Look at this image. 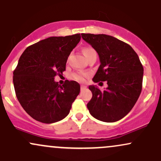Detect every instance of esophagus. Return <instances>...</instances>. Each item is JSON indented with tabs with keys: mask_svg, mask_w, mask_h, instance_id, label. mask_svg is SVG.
Segmentation results:
<instances>
[{
	"mask_svg": "<svg viewBox=\"0 0 161 161\" xmlns=\"http://www.w3.org/2000/svg\"><path fill=\"white\" fill-rule=\"evenodd\" d=\"M86 88H87L86 86H84V85H82V86H81V91H84V90H86Z\"/></svg>",
	"mask_w": 161,
	"mask_h": 161,
	"instance_id": "obj_1",
	"label": "esophagus"
}]
</instances>
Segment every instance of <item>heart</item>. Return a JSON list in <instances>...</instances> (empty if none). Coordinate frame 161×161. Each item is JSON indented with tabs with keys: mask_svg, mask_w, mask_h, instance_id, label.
Masks as SVG:
<instances>
[{
	"mask_svg": "<svg viewBox=\"0 0 161 161\" xmlns=\"http://www.w3.org/2000/svg\"><path fill=\"white\" fill-rule=\"evenodd\" d=\"M82 53L84 54V56L86 57V59H88L91 55L96 53L95 51L92 47H85L82 49ZM88 75V73H84V72H76L72 74V78L75 80L78 81V82H84L86 77Z\"/></svg>",
	"mask_w": 161,
	"mask_h": 161,
	"instance_id": "b5f03b06",
	"label": "heart"
}]
</instances>
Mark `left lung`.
<instances>
[{
    "label": "left lung",
    "instance_id": "1",
    "mask_svg": "<svg viewBox=\"0 0 161 161\" xmlns=\"http://www.w3.org/2000/svg\"><path fill=\"white\" fill-rule=\"evenodd\" d=\"M81 36L98 53L101 65L92 80L106 81L108 86L103 92L89 86L92 97L87 108L98 120H119L132 110L141 94L144 69L139 57L130 45L113 36L85 33Z\"/></svg>",
    "mask_w": 161,
    "mask_h": 161
}]
</instances>
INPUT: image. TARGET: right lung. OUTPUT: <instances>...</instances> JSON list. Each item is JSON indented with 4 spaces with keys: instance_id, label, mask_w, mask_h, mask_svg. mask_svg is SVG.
<instances>
[{
    "instance_id": "right-lung-1",
    "label": "right lung",
    "mask_w": 161,
    "mask_h": 161,
    "mask_svg": "<svg viewBox=\"0 0 161 161\" xmlns=\"http://www.w3.org/2000/svg\"><path fill=\"white\" fill-rule=\"evenodd\" d=\"M80 39V34L50 37L28 47L19 57L14 89L21 106L36 120L53 123L69 114L80 86L69 80L60 86L54 77L65 71L68 57Z\"/></svg>"
}]
</instances>
